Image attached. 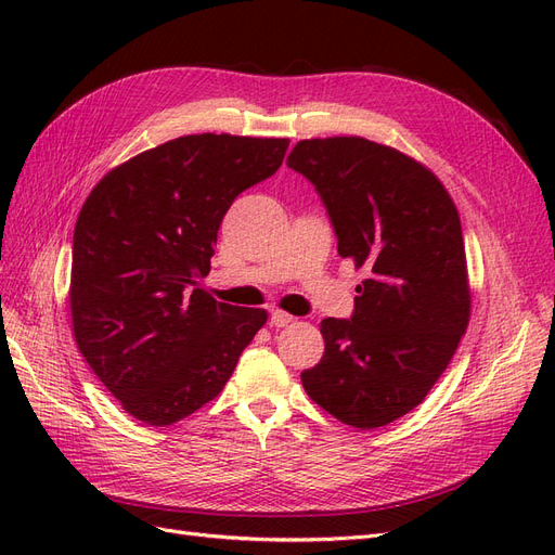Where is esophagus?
I'll return each mask as SVG.
<instances>
[{"label":"esophagus","instance_id":"obj_1","mask_svg":"<svg viewBox=\"0 0 555 555\" xmlns=\"http://www.w3.org/2000/svg\"><path fill=\"white\" fill-rule=\"evenodd\" d=\"M292 322H294V317L289 312H284V310H273L271 312V326L282 328V326H287Z\"/></svg>","mask_w":555,"mask_h":555}]
</instances>
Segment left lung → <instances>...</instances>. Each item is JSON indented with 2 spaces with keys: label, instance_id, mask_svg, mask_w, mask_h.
I'll list each match as a JSON object with an SVG mask.
<instances>
[{
  "label": "left lung",
  "instance_id": "8db88e82",
  "mask_svg": "<svg viewBox=\"0 0 555 555\" xmlns=\"http://www.w3.org/2000/svg\"><path fill=\"white\" fill-rule=\"evenodd\" d=\"M287 166L322 196L338 255L365 280L351 319H324V357L300 373L338 422L373 430L414 410L469 324L456 204L422 162L361 137L298 141Z\"/></svg>",
  "mask_w": 555,
  "mask_h": 555
}]
</instances>
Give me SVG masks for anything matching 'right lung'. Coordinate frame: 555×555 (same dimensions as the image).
<instances>
[{
  "mask_svg": "<svg viewBox=\"0 0 555 555\" xmlns=\"http://www.w3.org/2000/svg\"><path fill=\"white\" fill-rule=\"evenodd\" d=\"M289 139L190 133L115 166L74 231V338L125 412L171 426L222 393L261 308L215 300L217 231L241 192L273 176Z\"/></svg>",
  "mask_w": 555,
  "mask_h": 555,
  "instance_id": "add662e5",
  "label": "right lung"
}]
</instances>
